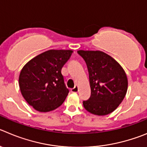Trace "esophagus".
Here are the masks:
<instances>
[{
	"mask_svg": "<svg viewBox=\"0 0 147 147\" xmlns=\"http://www.w3.org/2000/svg\"><path fill=\"white\" fill-rule=\"evenodd\" d=\"M78 91V87L77 86H75L73 88L71 89V92L72 93H77Z\"/></svg>",
	"mask_w": 147,
	"mask_h": 147,
	"instance_id": "34e87169",
	"label": "esophagus"
}]
</instances>
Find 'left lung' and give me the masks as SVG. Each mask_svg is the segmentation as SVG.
<instances>
[{
	"label": "left lung",
	"mask_w": 147,
	"mask_h": 147,
	"mask_svg": "<svg viewBox=\"0 0 147 147\" xmlns=\"http://www.w3.org/2000/svg\"><path fill=\"white\" fill-rule=\"evenodd\" d=\"M87 64L90 97L83 101L85 109L93 115L103 116L118 107L127 90V78L115 59L101 51H78Z\"/></svg>",
	"instance_id": "1"
}]
</instances>
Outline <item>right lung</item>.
<instances>
[{"label": "right lung", "instance_id": "1", "mask_svg": "<svg viewBox=\"0 0 147 147\" xmlns=\"http://www.w3.org/2000/svg\"><path fill=\"white\" fill-rule=\"evenodd\" d=\"M72 50L46 51L23 67L19 77L22 95L35 110L47 112L61 106L68 95L61 68Z\"/></svg>", "mask_w": 147, "mask_h": 147}]
</instances>
